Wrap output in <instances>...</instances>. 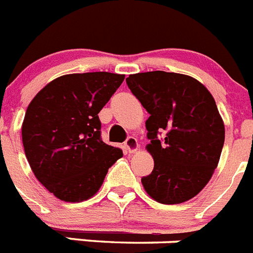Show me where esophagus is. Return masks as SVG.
<instances>
[{
	"instance_id": "34e87169",
	"label": "esophagus",
	"mask_w": 253,
	"mask_h": 253,
	"mask_svg": "<svg viewBox=\"0 0 253 253\" xmlns=\"http://www.w3.org/2000/svg\"><path fill=\"white\" fill-rule=\"evenodd\" d=\"M138 147H139V144H138L137 138H134V137H129L124 143V148L128 153L135 152V151L138 150Z\"/></svg>"
}]
</instances>
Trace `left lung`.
I'll return each mask as SVG.
<instances>
[{"mask_svg": "<svg viewBox=\"0 0 253 253\" xmlns=\"http://www.w3.org/2000/svg\"><path fill=\"white\" fill-rule=\"evenodd\" d=\"M126 84L150 114L146 148L155 166L142 178L144 191L164 205L191 200L212 176L225 139L212 94L189 75L160 70L129 75Z\"/></svg>", "mask_w": 253, "mask_h": 253, "instance_id": "1", "label": "left lung"}]
</instances>
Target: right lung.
I'll return each mask as SVG.
<instances>
[{
	"label": "right lung",
	"mask_w": 253,
	"mask_h": 253,
	"mask_svg": "<svg viewBox=\"0 0 253 253\" xmlns=\"http://www.w3.org/2000/svg\"><path fill=\"white\" fill-rule=\"evenodd\" d=\"M125 75L96 71L56 78L28 106L21 137L36 178L65 202L98 192L109 168L123 156L101 139L98 112Z\"/></svg>",
	"instance_id": "right-lung-1"
}]
</instances>
